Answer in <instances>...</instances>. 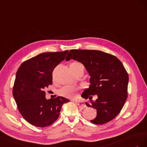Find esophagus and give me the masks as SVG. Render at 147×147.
<instances>
[{
    "label": "esophagus",
    "mask_w": 147,
    "mask_h": 147,
    "mask_svg": "<svg viewBox=\"0 0 147 147\" xmlns=\"http://www.w3.org/2000/svg\"><path fill=\"white\" fill-rule=\"evenodd\" d=\"M75 103H76L78 106H79L80 108H85L86 107V105H85L84 102H80V101H74Z\"/></svg>",
    "instance_id": "obj_1"
}]
</instances>
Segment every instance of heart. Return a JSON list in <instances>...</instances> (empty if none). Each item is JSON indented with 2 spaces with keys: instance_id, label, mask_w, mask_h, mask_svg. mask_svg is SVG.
Here are the masks:
<instances>
[{
  "instance_id": "heart-1",
  "label": "heart",
  "mask_w": 147,
  "mask_h": 147,
  "mask_svg": "<svg viewBox=\"0 0 147 147\" xmlns=\"http://www.w3.org/2000/svg\"><path fill=\"white\" fill-rule=\"evenodd\" d=\"M69 66L72 71H74L78 69L79 67L82 66V65L78 62H73L70 64ZM77 92L78 89H76V88L71 86H65L64 87H63L59 91V93L61 95L65 97L72 98L76 97Z\"/></svg>"
}]
</instances>
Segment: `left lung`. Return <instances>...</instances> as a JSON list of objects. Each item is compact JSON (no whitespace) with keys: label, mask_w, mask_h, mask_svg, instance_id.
<instances>
[{"label":"left lung","mask_w":147,"mask_h":147,"mask_svg":"<svg viewBox=\"0 0 147 147\" xmlns=\"http://www.w3.org/2000/svg\"><path fill=\"white\" fill-rule=\"evenodd\" d=\"M81 63L90 76L89 87L81 95L90 100L88 107L97 110V116L92 123L103 124L114 119L127 98L129 76L121 61L115 56L100 50H71L66 58ZM97 94L94 102L92 95Z\"/></svg>","instance_id":"left-lung-1"}]
</instances>
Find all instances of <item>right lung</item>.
I'll list each match as a JSON object with an SVG mask.
<instances>
[{
  "label": "right lung",
  "mask_w": 147,
  "mask_h": 147,
  "mask_svg": "<svg viewBox=\"0 0 147 147\" xmlns=\"http://www.w3.org/2000/svg\"><path fill=\"white\" fill-rule=\"evenodd\" d=\"M68 50L45 52L24 61L16 74L13 95L21 115L29 124L44 127L58 119L63 97L46 99L44 89L52 84L54 68L65 60Z\"/></svg>",
  "instance_id": "add662e5"
}]
</instances>
